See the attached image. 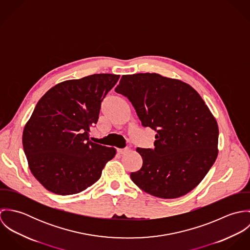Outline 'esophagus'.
Segmentation results:
<instances>
[{
    "mask_svg": "<svg viewBox=\"0 0 250 250\" xmlns=\"http://www.w3.org/2000/svg\"><path fill=\"white\" fill-rule=\"evenodd\" d=\"M126 152H128V149L125 148V149H117V153L119 155H122V154H125Z\"/></svg>",
    "mask_w": 250,
    "mask_h": 250,
    "instance_id": "34e87169",
    "label": "esophagus"
}]
</instances>
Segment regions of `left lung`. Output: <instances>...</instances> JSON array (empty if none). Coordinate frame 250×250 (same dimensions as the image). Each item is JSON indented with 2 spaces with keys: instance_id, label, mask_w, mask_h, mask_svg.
Returning <instances> with one entry per match:
<instances>
[{
  "instance_id": "8db88e82",
  "label": "left lung",
  "mask_w": 250,
  "mask_h": 250,
  "mask_svg": "<svg viewBox=\"0 0 250 250\" xmlns=\"http://www.w3.org/2000/svg\"><path fill=\"white\" fill-rule=\"evenodd\" d=\"M115 91L127 97L143 127L156 131L153 149L137 148L143 167L132 181L165 199L183 196L206 176L217 157L218 127L189 84L156 73L123 75Z\"/></svg>"
}]
</instances>
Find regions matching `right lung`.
Instances as JSON below:
<instances>
[{
  "mask_svg": "<svg viewBox=\"0 0 250 250\" xmlns=\"http://www.w3.org/2000/svg\"><path fill=\"white\" fill-rule=\"evenodd\" d=\"M119 75L94 74L50 88L38 101L23 131L29 167L48 190L69 195L97 182L115 148L89 141L101 103Z\"/></svg>",
  "mask_w": 250,
  "mask_h": 250,
  "instance_id": "right-lung-1",
  "label": "right lung"
}]
</instances>
